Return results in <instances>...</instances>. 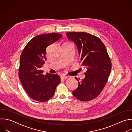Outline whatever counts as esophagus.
<instances>
[{
    "instance_id": "esophagus-1",
    "label": "esophagus",
    "mask_w": 132,
    "mask_h": 132,
    "mask_svg": "<svg viewBox=\"0 0 132 132\" xmlns=\"http://www.w3.org/2000/svg\"><path fill=\"white\" fill-rule=\"evenodd\" d=\"M60 77H61V79H63V80L67 79L68 78V76H65V75H61Z\"/></svg>"
}]
</instances>
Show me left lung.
I'll return each instance as SVG.
<instances>
[{
    "mask_svg": "<svg viewBox=\"0 0 132 132\" xmlns=\"http://www.w3.org/2000/svg\"><path fill=\"white\" fill-rule=\"evenodd\" d=\"M67 36L76 44L81 55V65L87 69L85 78L78 82L73 94L81 101L93 100L102 91L111 70L106 48L98 38L87 32H67Z\"/></svg>",
    "mask_w": 132,
    "mask_h": 132,
    "instance_id": "left-lung-1",
    "label": "left lung"
}]
</instances>
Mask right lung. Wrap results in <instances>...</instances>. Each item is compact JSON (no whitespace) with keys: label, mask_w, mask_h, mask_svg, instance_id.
Masks as SVG:
<instances>
[{"label":"right lung","mask_w":132,"mask_h":132,"mask_svg":"<svg viewBox=\"0 0 132 132\" xmlns=\"http://www.w3.org/2000/svg\"><path fill=\"white\" fill-rule=\"evenodd\" d=\"M62 36L56 33L36 36L27 44L21 54L19 77L25 91L35 101L46 102L50 100L60 82L58 75H44L40 68L46 60L47 46Z\"/></svg>","instance_id":"right-lung-1"}]
</instances>
